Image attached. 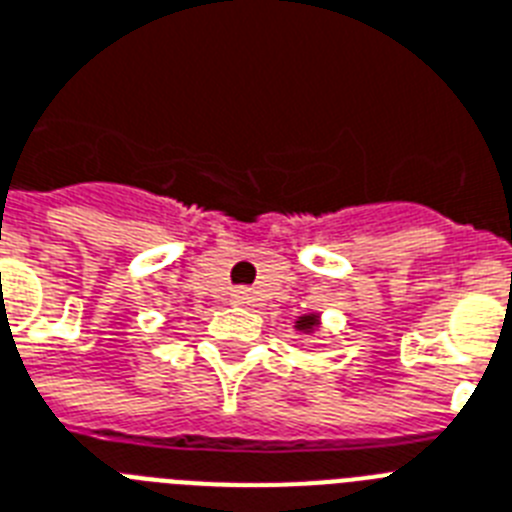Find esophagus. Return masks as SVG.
<instances>
[{"label":"esophagus","instance_id":"34e87169","mask_svg":"<svg viewBox=\"0 0 512 512\" xmlns=\"http://www.w3.org/2000/svg\"><path fill=\"white\" fill-rule=\"evenodd\" d=\"M234 299H236V302H244V299H249V292H247V289H239V292L234 294Z\"/></svg>","mask_w":512,"mask_h":512}]
</instances>
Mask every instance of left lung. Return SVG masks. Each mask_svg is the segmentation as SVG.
<instances>
[{
	"label": "left lung",
	"instance_id": "8db88e82",
	"mask_svg": "<svg viewBox=\"0 0 512 512\" xmlns=\"http://www.w3.org/2000/svg\"><path fill=\"white\" fill-rule=\"evenodd\" d=\"M315 323H318V315H305V318H299L297 328L299 331H313Z\"/></svg>",
	"mask_w": 512,
	"mask_h": 512
}]
</instances>
